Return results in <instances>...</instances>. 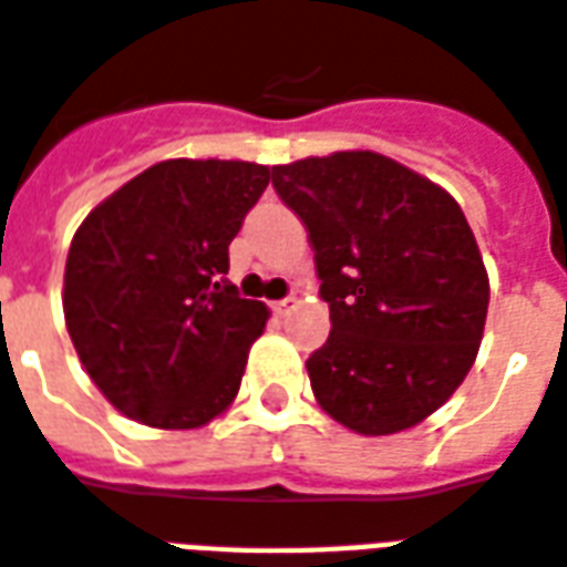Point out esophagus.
Here are the masks:
<instances>
[{
	"instance_id": "esophagus-1",
	"label": "esophagus",
	"mask_w": 567,
	"mask_h": 567,
	"mask_svg": "<svg viewBox=\"0 0 567 567\" xmlns=\"http://www.w3.org/2000/svg\"><path fill=\"white\" fill-rule=\"evenodd\" d=\"M292 308H299V299H296V296H287V299H280V301H275V305H271V311L278 313V317H287Z\"/></svg>"
}]
</instances>
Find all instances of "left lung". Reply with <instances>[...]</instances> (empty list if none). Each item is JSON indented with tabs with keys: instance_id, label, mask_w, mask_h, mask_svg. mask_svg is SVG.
<instances>
[{
	"instance_id": "1",
	"label": "left lung",
	"mask_w": 567,
	"mask_h": 567,
	"mask_svg": "<svg viewBox=\"0 0 567 567\" xmlns=\"http://www.w3.org/2000/svg\"><path fill=\"white\" fill-rule=\"evenodd\" d=\"M313 247L332 332L308 359L326 414L359 435L423 423L481 350L489 278L447 189L374 151L275 165Z\"/></svg>"
}]
</instances>
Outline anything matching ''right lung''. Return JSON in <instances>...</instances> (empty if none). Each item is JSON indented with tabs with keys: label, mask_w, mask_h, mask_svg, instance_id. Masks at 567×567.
<instances>
[{
	"label": "right lung",
	"mask_w": 567,
	"mask_h": 567,
	"mask_svg": "<svg viewBox=\"0 0 567 567\" xmlns=\"http://www.w3.org/2000/svg\"><path fill=\"white\" fill-rule=\"evenodd\" d=\"M271 181L241 159H165L86 214L69 247L65 329L120 414L198 429L241 386L268 308L223 278L229 244Z\"/></svg>",
	"instance_id": "right-lung-1"
}]
</instances>
